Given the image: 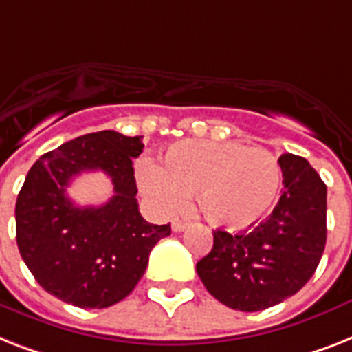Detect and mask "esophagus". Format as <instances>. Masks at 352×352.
<instances>
[{
    "instance_id": "esophagus-1",
    "label": "esophagus",
    "mask_w": 352,
    "mask_h": 352,
    "mask_svg": "<svg viewBox=\"0 0 352 352\" xmlns=\"http://www.w3.org/2000/svg\"><path fill=\"white\" fill-rule=\"evenodd\" d=\"M171 230L175 231V233H181V231L186 230V224L182 221H179V219H175V221L171 222Z\"/></svg>"
}]
</instances>
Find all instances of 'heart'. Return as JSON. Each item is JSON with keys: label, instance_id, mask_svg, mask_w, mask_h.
Returning <instances> with one entry per match:
<instances>
[{"label": "heart", "instance_id": "obj_1", "mask_svg": "<svg viewBox=\"0 0 352 352\" xmlns=\"http://www.w3.org/2000/svg\"><path fill=\"white\" fill-rule=\"evenodd\" d=\"M139 186L161 211H173L195 193L206 222L242 231L264 221L280 195L275 155L235 141H182L168 148L162 166H139Z\"/></svg>", "mask_w": 352, "mask_h": 352}]
</instances>
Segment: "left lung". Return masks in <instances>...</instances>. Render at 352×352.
I'll return each mask as SVG.
<instances>
[{
	"mask_svg": "<svg viewBox=\"0 0 352 352\" xmlns=\"http://www.w3.org/2000/svg\"><path fill=\"white\" fill-rule=\"evenodd\" d=\"M282 195L265 221L242 233L213 231L197 262L210 295L236 311L267 309L298 293L315 275L327 239V186L304 157L284 153Z\"/></svg>",
	"mask_w": 352,
	"mask_h": 352,
	"instance_id": "obj_1",
	"label": "left lung"
}]
</instances>
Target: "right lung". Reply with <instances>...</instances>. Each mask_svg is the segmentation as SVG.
I'll list each match as a JSON object with an SVG mask.
<instances>
[{
	"label": "right lung",
	"instance_id": "obj_1",
	"mask_svg": "<svg viewBox=\"0 0 352 352\" xmlns=\"http://www.w3.org/2000/svg\"><path fill=\"white\" fill-rule=\"evenodd\" d=\"M142 137L113 130L77 137L48 151L27 173L16 201V241L43 289L82 309H102L130 295L150 251L171 233L139 213L133 159ZM101 169L114 195L107 205L79 208L66 195L82 170Z\"/></svg>",
	"mask_w": 352,
	"mask_h": 352
}]
</instances>
